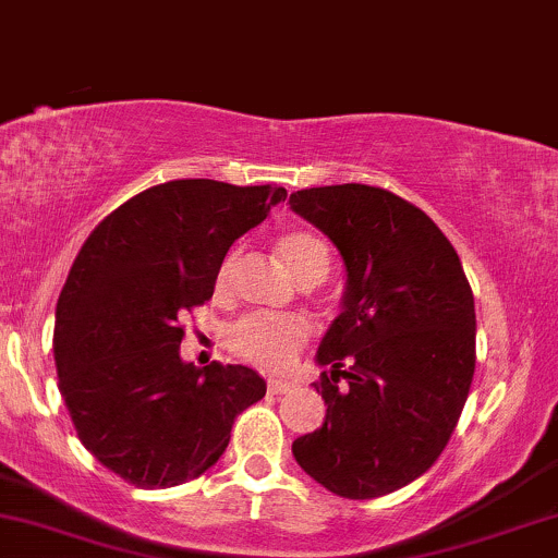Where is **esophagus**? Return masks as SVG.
<instances>
[{"label":"esophagus","mask_w":558,"mask_h":558,"mask_svg":"<svg viewBox=\"0 0 558 558\" xmlns=\"http://www.w3.org/2000/svg\"><path fill=\"white\" fill-rule=\"evenodd\" d=\"M291 388H293V383H288V380H270V383H267V390H270L272 396L288 393Z\"/></svg>","instance_id":"1"}]
</instances>
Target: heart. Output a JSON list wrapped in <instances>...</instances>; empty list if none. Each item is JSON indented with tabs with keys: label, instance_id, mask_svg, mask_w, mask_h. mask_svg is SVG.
I'll list each match as a JSON object with an SVG mask.
<instances>
[{
	"label": "heart",
	"instance_id": "b5f03b06",
	"mask_svg": "<svg viewBox=\"0 0 558 558\" xmlns=\"http://www.w3.org/2000/svg\"><path fill=\"white\" fill-rule=\"evenodd\" d=\"M283 265L291 270L299 283H319L328 275L330 248L317 233L304 228H288L275 241ZM235 257L228 254L217 270V288H226L233 275ZM312 325L301 315H257L241 317L226 332L228 349L243 362L267 373H280L291 367L301 345L310 341Z\"/></svg>",
	"mask_w": 558,
	"mask_h": 558
}]
</instances>
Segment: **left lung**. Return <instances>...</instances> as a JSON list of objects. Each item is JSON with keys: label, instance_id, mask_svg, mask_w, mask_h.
Instances as JSON below:
<instances>
[{"label": "left lung", "instance_id": "obj_1", "mask_svg": "<svg viewBox=\"0 0 558 558\" xmlns=\"http://www.w3.org/2000/svg\"><path fill=\"white\" fill-rule=\"evenodd\" d=\"M336 243L343 312L315 383L323 427L293 440L301 470L343 498H377L438 462L475 375V299L457 248L407 198L362 183L288 198Z\"/></svg>", "mask_w": 558, "mask_h": 558}]
</instances>
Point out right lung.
I'll return each instance as SVG.
<instances>
[{"label": "right lung", "instance_id": "1", "mask_svg": "<svg viewBox=\"0 0 558 558\" xmlns=\"http://www.w3.org/2000/svg\"><path fill=\"white\" fill-rule=\"evenodd\" d=\"M288 194L209 178L141 191L92 230L57 301L54 364L81 444L136 488L207 472L265 396L241 364H183L181 317L213 299L230 243Z\"/></svg>", "mask_w": 558, "mask_h": 558}]
</instances>
